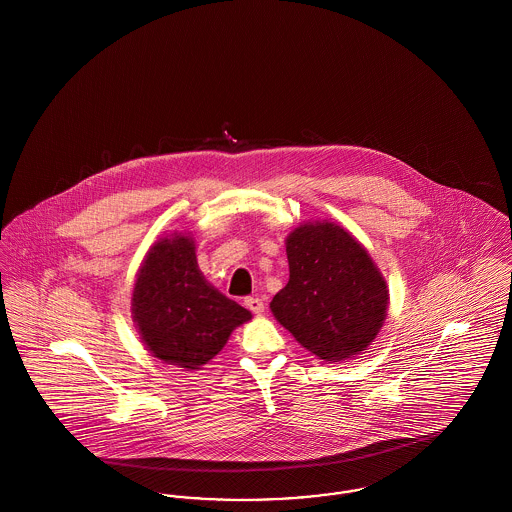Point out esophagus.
<instances>
[{"label":"esophagus","mask_w":512,"mask_h":512,"mask_svg":"<svg viewBox=\"0 0 512 512\" xmlns=\"http://www.w3.org/2000/svg\"><path fill=\"white\" fill-rule=\"evenodd\" d=\"M245 307L253 313V315H263L265 313V303L259 297H245Z\"/></svg>","instance_id":"obj_1"}]
</instances>
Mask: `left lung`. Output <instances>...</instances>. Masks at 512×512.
<instances>
[{"mask_svg":"<svg viewBox=\"0 0 512 512\" xmlns=\"http://www.w3.org/2000/svg\"><path fill=\"white\" fill-rule=\"evenodd\" d=\"M290 280L274 295V318L322 361L359 355L388 313V286L368 251L345 228L317 220L286 240Z\"/></svg>","mask_w":512,"mask_h":512,"instance_id":"8db88e82","label":"left lung"}]
</instances>
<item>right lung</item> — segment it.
Returning <instances> with one entry per match:
<instances>
[{"label": "right lung", "mask_w": 512, "mask_h": 512, "mask_svg": "<svg viewBox=\"0 0 512 512\" xmlns=\"http://www.w3.org/2000/svg\"><path fill=\"white\" fill-rule=\"evenodd\" d=\"M132 318L153 357L195 370L219 355L251 313L205 280L194 240L174 234L147 251L132 292Z\"/></svg>", "instance_id": "1"}]
</instances>
